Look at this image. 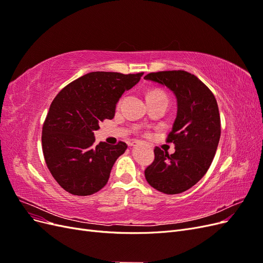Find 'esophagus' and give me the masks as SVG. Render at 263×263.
Returning <instances> with one entry per match:
<instances>
[{"label": "esophagus", "mask_w": 263, "mask_h": 263, "mask_svg": "<svg viewBox=\"0 0 263 263\" xmlns=\"http://www.w3.org/2000/svg\"><path fill=\"white\" fill-rule=\"evenodd\" d=\"M139 144V141L138 140H133L130 144H129V146H132V147H135V146H137Z\"/></svg>", "instance_id": "esophagus-1"}]
</instances>
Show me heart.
<instances>
[{
  "instance_id": "b5f03b06",
  "label": "heart",
  "mask_w": 263,
  "mask_h": 263,
  "mask_svg": "<svg viewBox=\"0 0 263 263\" xmlns=\"http://www.w3.org/2000/svg\"><path fill=\"white\" fill-rule=\"evenodd\" d=\"M161 97L166 98L165 94L162 91H159V90H153L147 94V99L148 98H161Z\"/></svg>"
}]
</instances>
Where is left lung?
<instances>
[{
    "label": "left lung",
    "mask_w": 263,
    "mask_h": 263,
    "mask_svg": "<svg viewBox=\"0 0 263 263\" xmlns=\"http://www.w3.org/2000/svg\"><path fill=\"white\" fill-rule=\"evenodd\" d=\"M144 79L168 87L177 98V117L166 141L169 155L156 147L155 160L145 170L147 182L164 194H179L195 185L208 172L220 138V116L212 91L183 70L148 73Z\"/></svg>",
    "instance_id": "obj_1"
}]
</instances>
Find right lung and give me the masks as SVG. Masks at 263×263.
Wrapping results in <instances>:
<instances>
[{
  "instance_id": "add662e5",
  "label": "right lung",
  "mask_w": 263,
  "mask_h": 263,
  "mask_svg": "<svg viewBox=\"0 0 263 263\" xmlns=\"http://www.w3.org/2000/svg\"><path fill=\"white\" fill-rule=\"evenodd\" d=\"M142 74L90 72L53 99L43 126V153L53 179L67 192L85 196L105 186L127 145L123 141L94 145L93 132L104 119L114 117L123 93L136 85Z\"/></svg>"
}]
</instances>
